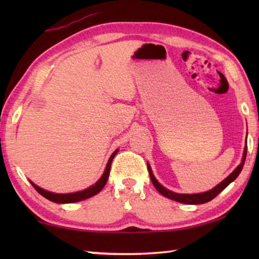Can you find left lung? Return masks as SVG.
<instances>
[{"instance_id":"8db88e82","label":"left lung","mask_w":259,"mask_h":259,"mask_svg":"<svg viewBox=\"0 0 259 259\" xmlns=\"http://www.w3.org/2000/svg\"><path fill=\"white\" fill-rule=\"evenodd\" d=\"M245 156H247V146L244 147L242 161H241V163L236 166V168L234 169V171L232 172L229 177H226L224 181H223L222 183H219L216 187L212 188V190H210L208 192H203V193H198V194H179V193H175L172 191L166 190L165 187L162 186L161 184L156 181L154 175H153V172H152L151 166L148 163H147V169H148V172H150V177H151L153 185H154L157 192L161 193V194L165 196V198L174 200V201H177V202H181V203H186V204H202L205 202H209V201H211L213 198H216V196L223 190H224V188L229 186L232 182L235 181L236 177L239 176L241 170H242V168H243Z\"/></svg>"}]
</instances>
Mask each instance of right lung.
<instances>
[{
  "mask_svg": "<svg viewBox=\"0 0 259 259\" xmlns=\"http://www.w3.org/2000/svg\"><path fill=\"white\" fill-rule=\"evenodd\" d=\"M116 153H117V150L114 151L111 157H109L107 165H106V169H105L103 176L99 178V181L96 183L95 185L88 187L83 191L75 192V193H67V194H58V193H52V192H48L46 190H43V188L38 187L37 185H35V184L32 182H30V184H32L33 187L38 193H40L42 196H45L46 199L50 200V201H52V202H56V203H73V202H78V201L89 199V198H91V196H94L97 194V193H99L103 190L104 186L106 185L107 179L109 176V170H111L112 161L114 159V156L116 155Z\"/></svg>",
  "mask_w": 259,
  "mask_h": 259,
  "instance_id": "obj_1",
  "label": "right lung"
}]
</instances>
